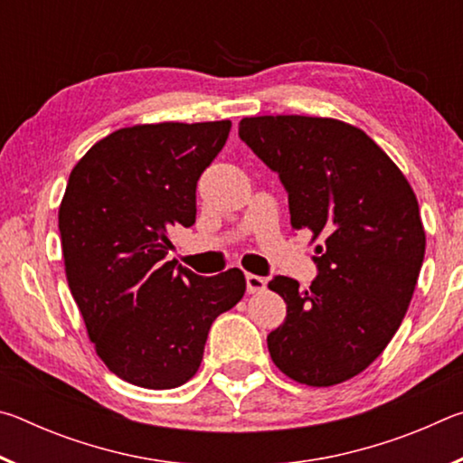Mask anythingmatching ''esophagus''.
<instances>
[{
    "label": "esophagus",
    "mask_w": 463,
    "mask_h": 463,
    "mask_svg": "<svg viewBox=\"0 0 463 463\" xmlns=\"http://www.w3.org/2000/svg\"><path fill=\"white\" fill-rule=\"evenodd\" d=\"M268 286V281L261 276H253V273H247V292L249 294H260Z\"/></svg>",
    "instance_id": "34e87169"
}]
</instances>
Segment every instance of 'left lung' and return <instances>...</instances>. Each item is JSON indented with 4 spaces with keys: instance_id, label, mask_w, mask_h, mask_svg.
<instances>
[{
    "instance_id": "1",
    "label": "left lung",
    "mask_w": 463,
    "mask_h": 463,
    "mask_svg": "<svg viewBox=\"0 0 463 463\" xmlns=\"http://www.w3.org/2000/svg\"><path fill=\"white\" fill-rule=\"evenodd\" d=\"M239 137L288 190L289 222L308 231L318 278L278 276L288 304L268 335L273 364L307 386H335L375 362L401 326L422 260L425 226L409 179L362 128L323 116H250Z\"/></svg>"
}]
</instances>
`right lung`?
<instances>
[{
  "label": "right lung",
  "instance_id": "1",
  "mask_svg": "<svg viewBox=\"0 0 463 463\" xmlns=\"http://www.w3.org/2000/svg\"><path fill=\"white\" fill-rule=\"evenodd\" d=\"M229 130L231 120L135 124L98 140L69 175L67 284L98 357L135 386L194 378L210 326L245 296L237 268L202 278L165 261L171 229L195 222V184Z\"/></svg>",
  "mask_w": 463,
  "mask_h": 463
}]
</instances>
